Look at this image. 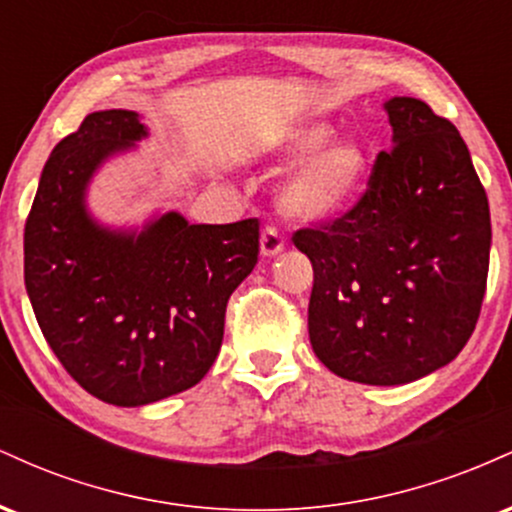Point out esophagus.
Instances as JSON below:
<instances>
[{"label":"esophagus","mask_w":512,"mask_h":512,"mask_svg":"<svg viewBox=\"0 0 512 512\" xmlns=\"http://www.w3.org/2000/svg\"><path fill=\"white\" fill-rule=\"evenodd\" d=\"M260 250H262L264 257H274V255H279L281 250H284V238H281V233L276 231L274 226H267L262 231Z\"/></svg>","instance_id":"1"}]
</instances>
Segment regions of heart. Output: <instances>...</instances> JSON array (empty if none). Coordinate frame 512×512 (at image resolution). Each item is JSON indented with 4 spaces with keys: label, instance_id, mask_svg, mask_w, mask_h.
Masks as SVG:
<instances>
[{
    "label": "heart",
    "instance_id": "heart-1",
    "mask_svg": "<svg viewBox=\"0 0 512 512\" xmlns=\"http://www.w3.org/2000/svg\"><path fill=\"white\" fill-rule=\"evenodd\" d=\"M327 127H303L279 144V156L291 161L313 151L327 139ZM366 173V154L354 142H332L298 166L281 187V207L296 219H325L346 207Z\"/></svg>",
    "mask_w": 512,
    "mask_h": 512
}]
</instances>
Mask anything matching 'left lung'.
<instances>
[{
    "mask_svg": "<svg viewBox=\"0 0 512 512\" xmlns=\"http://www.w3.org/2000/svg\"><path fill=\"white\" fill-rule=\"evenodd\" d=\"M385 110L395 146L375 158L366 192L291 238L313 262L315 356L363 385L411 383L460 354L491 250L489 199L457 127L419 98Z\"/></svg>",
    "mask_w": 512,
    "mask_h": 512,
    "instance_id": "obj_1",
    "label": "left lung"
}]
</instances>
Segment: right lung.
<instances>
[{"label":"right lung","instance_id":"add662e5","mask_svg":"<svg viewBox=\"0 0 512 512\" xmlns=\"http://www.w3.org/2000/svg\"><path fill=\"white\" fill-rule=\"evenodd\" d=\"M132 110H101L55 146L23 231V276L45 342L69 375L117 407L190 390L221 349L231 293L260 255V221L187 223L139 236L101 228L84 192L108 156L142 139Z\"/></svg>","mask_w":512,"mask_h":512}]
</instances>
